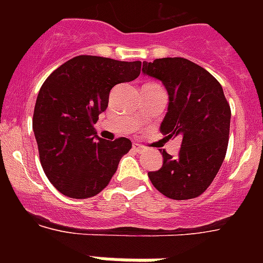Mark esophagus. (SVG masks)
Listing matches in <instances>:
<instances>
[{
	"mask_svg": "<svg viewBox=\"0 0 263 263\" xmlns=\"http://www.w3.org/2000/svg\"><path fill=\"white\" fill-rule=\"evenodd\" d=\"M132 150L135 153H138V154H142V153H144V147H142V146H139V144H134L132 146Z\"/></svg>",
	"mask_w": 263,
	"mask_h": 263,
	"instance_id": "esophagus-1",
	"label": "esophagus"
}]
</instances>
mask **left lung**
<instances>
[{
    "label": "left lung",
    "mask_w": 263,
    "mask_h": 263,
    "mask_svg": "<svg viewBox=\"0 0 263 263\" xmlns=\"http://www.w3.org/2000/svg\"><path fill=\"white\" fill-rule=\"evenodd\" d=\"M142 72L161 80L169 94L161 131L181 136L179 156L161 152L164 165L148 179L171 199L196 198L213 183L228 148L231 107L222 87L204 68L181 57L144 61Z\"/></svg>",
    "instance_id": "1"
}]
</instances>
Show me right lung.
Listing matches in <instances>:
<instances>
[{"instance_id": "obj_1", "label": "right lung", "mask_w": 263, "mask_h": 263, "mask_svg": "<svg viewBox=\"0 0 263 263\" xmlns=\"http://www.w3.org/2000/svg\"><path fill=\"white\" fill-rule=\"evenodd\" d=\"M140 61L97 55L68 60L45 80L35 103L32 129L47 179L61 194L86 199L102 191L131 140H103L95 131L116 84L136 79Z\"/></svg>"}]
</instances>
